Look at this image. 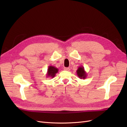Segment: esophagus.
Instances as JSON below:
<instances>
[{"label":"esophagus","instance_id":"obj_1","mask_svg":"<svg viewBox=\"0 0 127 127\" xmlns=\"http://www.w3.org/2000/svg\"><path fill=\"white\" fill-rule=\"evenodd\" d=\"M64 70H66V71H69L70 70V68H69L65 67V68H64Z\"/></svg>","mask_w":127,"mask_h":127}]
</instances>
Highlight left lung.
<instances>
[{"label": "left lung", "instance_id": "obj_1", "mask_svg": "<svg viewBox=\"0 0 127 127\" xmlns=\"http://www.w3.org/2000/svg\"><path fill=\"white\" fill-rule=\"evenodd\" d=\"M77 75L80 79H85L87 77V73L84 69V67L82 66H79L76 71Z\"/></svg>", "mask_w": 127, "mask_h": 127}]
</instances>
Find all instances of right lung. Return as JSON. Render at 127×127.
<instances>
[{
	"label": "right lung",
	"mask_w": 127,
	"mask_h": 127,
	"mask_svg": "<svg viewBox=\"0 0 127 127\" xmlns=\"http://www.w3.org/2000/svg\"><path fill=\"white\" fill-rule=\"evenodd\" d=\"M59 69L55 66H49L48 68V71L47 73V77H55L56 74L58 72Z\"/></svg>",
	"instance_id": "right-lung-1"
}]
</instances>
